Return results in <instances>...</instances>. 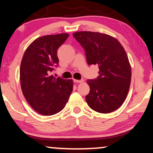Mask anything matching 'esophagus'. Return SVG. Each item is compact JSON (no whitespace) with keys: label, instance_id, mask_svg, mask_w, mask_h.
<instances>
[{"label":"esophagus","instance_id":"esophagus-1","mask_svg":"<svg viewBox=\"0 0 153 153\" xmlns=\"http://www.w3.org/2000/svg\"><path fill=\"white\" fill-rule=\"evenodd\" d=\"M74 82H77V83H82V82H84V80H74Z\"/></svg>","mask_w":153,"mask_h":153}]
</instances>
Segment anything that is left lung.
<instances>
[{
  "mask_svg": "<svg viewBox=\"0 0 153 153\" xmlns=\"http://www.w3.org/2000/svg\"><path fill=\"white\" fill-rule=\"evenodd\" d=\"M85 51L88 65H98L100 75L87 81L90 88L86 102L91 109L108 114L122 105L131 80V68L126 52L113 36L94 32L73 33Z\"/></svg>",
  "mask_w": 153,
  "mask_h": 153,
  "instance_id": "left-lung-1",
  "label": "left lung"
}]
</instances>
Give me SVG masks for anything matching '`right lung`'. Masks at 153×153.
Returning a JSON list of instances; mask_svg holds the SVG:
<instances>
[{"mask_svg":"<svg viewBox=\"0 0 153 153\" xmlns=\"http://www.w3.org/2000/svg\"><path fill=\"white\" fill-rule=\"evenodd\" d=\"M69 34L62 33L36 39L25 50L21 61V89L29 104L42 115L51 116L65 107L73 91V80L51 75L59 63L57 50Z\"/></svg>","mask_w":153,"mask_h":153,"instance_id":"1","label":"right lung"}]
</instances>
